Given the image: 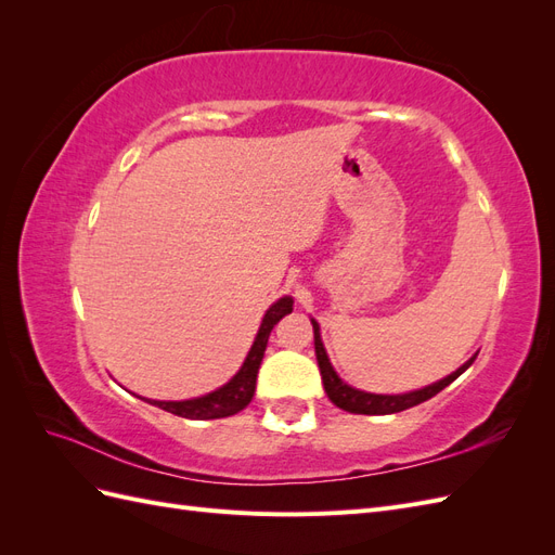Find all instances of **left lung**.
I'll return each mask as SVG.
<instances>
[{"label": "left lung", "instance_id": "left-lung-1", "mask_svg": "<svg viewBox=\"0 0 555 555\" xmlns=\"http://www.w3.org/2000/svg\"><path fill=\"white\" fill-rule=\"evenodd\" d=\"M312 328H314V354H317V363H319V373H322V382H324V391L328 396V400L333 402L335 408H340L345 412L351 414H396L402 410H410L418 402H424L428 398H433L435 393H440L444 386H449L453 379L461 377L473 361L477 359V354L469 357L459 371H453L451 375L442 377L440 382H433L424 389H416V391H408V393H367L361 389H354V386H349L338 373H335V367L326 354L324 343H322V333H319V324L314 319H310Z\"/></svg>", "mask_w": 555, "mask_h": 555}]
</instances>
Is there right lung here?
<instances>
[{
	"mask_svg": "<svg viewBox=\"0 0 555 555\" xmlns=\"http://www.w3.org/2000/svg\"><path fill=\"white\" fill-rule=\"evenodd\" d=\"M292 310H294L292 296L278 298L275 304L266 310V314L261 319V326L257 331V338H255V343H251L247 357L241 365V371L233 375L224 386H220V389H215L206 396L190 398V400H153V398L137 396V393L133 396L150 402V405H155L159 410H166V412L184 416V418H198V422L238 414L241 410H245L249 405L251 396H255L257 373H259V365H261L263 351L268 345V335H271L273 326L280 322V319L284 314H289Z\"/></svg>",
	"mask_w": 555,
	"mask_h": 555,
	"instance_id": "add662e5",
	"label": "right lung"
}]
</instances>
